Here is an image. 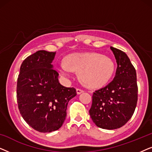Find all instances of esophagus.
<instances>
[{"instance_id":"34e87169","label":"esophagus","mask_w":152,"mask_h":152,"mask_svg":"<svg viewBox=\"0 0 152 152\" xmlns=\"http://www.w3.org/2000/svg\"><path fill=\"white\" fill-rule=\"evenodd\" d=\"M76 91H77V95H80V94H81V93H84V91L82 90V89H80V88H77Z\"/></svg>"}]
</instances>
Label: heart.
<instances>
[{"mask_svg":"<svg viewBox=\"0 0 152 152\" xmlns=\"http://www.w3.org/2000/svg\"><path fill=\"white\" fill-rule=\"evenodd\" d=\"M59 74L64 77L69 71L77 72L80 82L87 88H100L109 82L114 72L113 61L107 56L97 53H73L66 55L64 65L57 67Z\"/></svg>","mask_w":152,"mask_h":152,"instance_id":"obj_1","label":"heart"}]
</instances>
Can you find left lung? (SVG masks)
I'll list each match as a JSON object with an SVG mask.
<instances>
[{"mask_svg": "<svg viewBox=\"0 0 152 152\" xmlns=\"http://www.w3.org/2000/svg\"><path fill=\"white\" fill-rule=\"evenodd\" d=\"M118 66L113 80L93 95L89 113L99 128L115 129L132 117L138 100L136 69L125 53L111 47Z\"/></svg>", "mask_w": 152, "mask_h": 152, "instance_id": "8db88e82", "label": "left lung"}]
</instances>
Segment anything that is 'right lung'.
Wrapping results in <instances>:
<instances>
[{
  "label": "right lung",
  "instance_id": "right-lung-1",
  "mask_svg": "<svg viewBox=\"0 0 152 152\" xmlns=\"http://www.w3.org/2000/svg\"><path fill=\"white\" fill-rule=\"evenodd\" d=\"M56 53L39 50L26 58L20 68L16 98L20 113L31 127L42 133L56 131L65 121L74 88L60 84L52 65Z\"/></svg>",
  "mask_w": 152,
  "mask_h": 152
}]
</instances>
